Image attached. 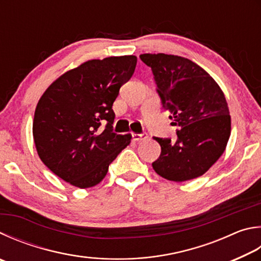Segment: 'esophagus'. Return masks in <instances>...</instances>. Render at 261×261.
Masks as SVG:
<instances>
[{"label": "esophagus", "mask_w": 261, "mask_h": 261, "mask_svg": "<svg viewBox=\"0 0 261 261\" xmlns=\"http://www.w3.org/2000/svg\"><path fill=\"white\" fill-rule=\"evenodd\" d=\"M147 134H132V139H134L135 141H140V140H145L147 139Z\"/></svg>", "instance_id": "esophagus-1"}]
</instances>
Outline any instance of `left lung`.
Instances as JSON below:
<instances>
[{
	"label": "left lung",
	"mask_w": 261,
	"mask_h": 261,
	"mask_svg": "<svg viewBox=\"0 0 261 261\" xmlns=\"http://www.w3.org/2000/svg\"><path fill=\"white\" fill-rule=\"evenodd\" d=\"M150 67L164 111L176 125L177 140L154 137L160 158L155 172L171 181L204 174L224 153L230 115L224 92L209 74L187 58L165 54L140 55Z\"/></svg>",
	"instance_id": "8db88e82"
}]
</instances>
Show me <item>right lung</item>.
Wrapping results in <instances>:
<instances>
[{"mask_svg": "<svg viewBox=\"0 0 261 261\" xmlns=\"http://www.w3.org/2000/svg\"><path fill=\"white\" fill-rule=\"evenodd\" d=\"M136 65V56L85 61L57 79L41 97L33 123L34 143L42 162L59 178L79 188L96 186L130 144V135L113 132L112 107Z\"/></svg>", "mask_w": 261, "mask_h": 261, "instance_id": "1", "label": "right lung"}]
</instances>
